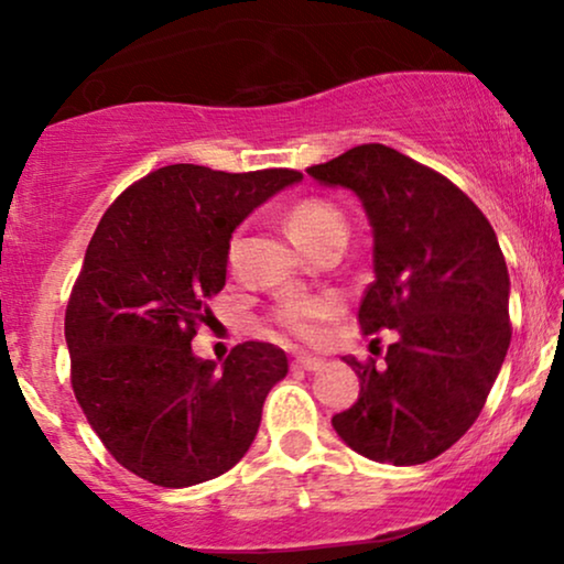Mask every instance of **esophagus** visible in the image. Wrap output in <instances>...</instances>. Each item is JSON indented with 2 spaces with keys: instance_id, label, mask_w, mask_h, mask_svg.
I'll return each mask as SVG.
<instances>
[{
  "instance_id": "34e87169",
  "label": "esophagus",
  "mask_w": 564,
  "mask_h": 564,
  "mask_svg": "<svg viewBox=\"0 0 564 564\" xmlns=\"http://www.w3.org/2000/svg\"><path fill=\"white\" fill-rule=\"evenodd\" d=\"M292 367L295 369H305V372H321L323 369V359H315V357H297L292 361Z\"/></svg>"
}]
</instances>
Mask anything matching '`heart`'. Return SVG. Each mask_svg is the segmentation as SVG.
Segmentation results:
<instances>
[{"label":"heart","instance_id":"heart-1","mask_svg":"<svg viewBox=\"0 0 564 564\" xmlns=\"http://www.w3.org/2000/svg\"><path fill=\"white\" fill-rule=\"evenodd\" d=\"M284 223H288L292 241L300 249H307L313 241H318V238L328 234H336V230L346 234V220L341 210L336 205L326 203V199H303V203L292 207ZM330 311H334L330 300H295V303H288L282 307L276 321L295 336L315 338L321 334L323 321L328 318Z\"/></svg>","mask_w":564,"mask_h":564}]
</instances>
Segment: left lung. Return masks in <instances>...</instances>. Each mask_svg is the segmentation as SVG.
I'll return each mask as SVG.
<instances>
[{"mask_svg": "<svg viewBox=\"0 0 564 564\" xmlns=\"http://www.w3.org/2000/svg\"><path fill=\"white\" fill-rule=\"evenodd\" d=\"M307 174L359 197L375 241L359 323L398 336L380 367L344 359L359 398L330 423L361 457L423 465L477 421L511 344L496 230L446 176L390 145H357Z\"/></svg>", "mask_w": 564, "mask_h": 564, "instance_id": "8db88e82", "label": "left lung"}]
</instances>
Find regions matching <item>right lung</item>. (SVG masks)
Wrapping results in <instances>:
<instances>
[{
	"label": "right lung",
	"mask_w": 564,
	"mask_h": 564,
	"mask_svg": "<svg viewBox=\"0 0 564 564\" xmlns=\"http://www.w3.org/2000/svg\"><path fill=\"white\" fill-rule=\"evenodd\" d=\"M300 180L172 164L99 220L66 307L72 388L107 452L143 480L189 488L249 452L288 354L246 341L218 365L195 357L192 338L226 284L234 230Z\"/></svg>",
	"instance_id": "add662e5"
}]
</instances>
